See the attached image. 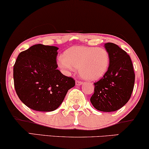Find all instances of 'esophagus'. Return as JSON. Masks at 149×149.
Returning <instances> with one entry per match:
<instances>
[{
  "mask_svg": "<svg viewBox=\"0 0 149 149\" xmlns=\"http://www.w3.org/2000/svg\"><path fill=\"white\" fill-rule=\"evenodd\" d=\"M82 84V82H81V81H80V80H76V84L77 86H80Z\"/></svg>",
  "mask_w": 149,
  "mask_h": 149,
  "instance_id": "obj_1",
  "label": "esophagus"
}]
</instances>
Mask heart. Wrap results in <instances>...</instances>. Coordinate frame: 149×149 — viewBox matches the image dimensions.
Listing matches in <instances>:
<instances>
[{
  "instance_id": "1",
  "label": "heart",
  "mask_w": 149,
  "mask_h": 149,
  "mask_svg": "<svg viewBox=\"0 0 149 149\" xmlns=\"http://www.w3.org/2000/svg\"><path fill=\"white\" fill-rule=\"evenodd\" d=\"M59 68L66 74L78 69L80 76L88 80H97L108 71L110 56L104 47L75 46L64 53L57 61Z\"/></svg>"
}]
</instances>
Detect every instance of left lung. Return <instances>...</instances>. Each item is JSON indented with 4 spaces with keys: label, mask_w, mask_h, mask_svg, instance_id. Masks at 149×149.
<instances>
[{
    "label": "left lung",
    "mask_w": 149,
    "mask_h": 149,
    "mask_svg": "<svg viewBox=\"0 0 149 149\" xmlns=\"http://www.w3.org/2000/svg\"><path fill=\"white\" fill-rule=\"evenodd\" d=\"M110 56V65L106 74L94 83V93L90 99L97 110L111 112L127 104L132 94L135 73L127 53L112 42L105 43Z\"/></svg>",
    "instance_id": "1"
}]
</instances>
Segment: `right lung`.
<instances>
[{"instance_id": "add662e5", "label": "right lung", "mask_w": 149, "mask_h": 149, "mask_svg": "<svg viewBox=\"0 0 149 149\" xmlns=\"http://www.w3.org/2000/svg\"><path fill=\"white\" fill-rule=\"evenodd\" d=\"M58 49L38 44L20 52L14 65L16 92L26 106L38 111L59 107L75 80L57 69Z\"/></svg>"}]
</instances>
